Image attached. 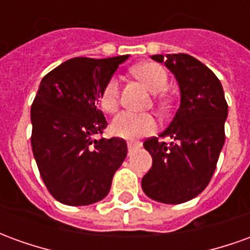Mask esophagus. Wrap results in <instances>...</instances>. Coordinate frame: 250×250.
I'll use <instances>...</instances> for the list:
<instances>
[{
  "instance_id": "esophagus-1",
  "label": "esophagus",
  "mask_w": 250,
  "mask_h": 250,
  "mask_svg": "<svg viewBox=\"0 0 250 250\" xmlns=\"http://www.w3.org/2000/svg\"><path fill=\"white\" fill-rule=\"evenodd\" d=\"M128 151H134V150H136V148H139V147L142 146L141 142H128Z\"/></svg>"
}]
</instances>
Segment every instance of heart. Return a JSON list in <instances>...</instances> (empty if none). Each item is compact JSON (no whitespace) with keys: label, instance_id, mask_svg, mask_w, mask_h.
Here are the masks:
<instances>
[{"label":"heart","instance_id":"1","mask_svg":"<svg viewBox=\"0 0 250 250\" xmlns=\"http://www.w3.org/2000/svg\"><path fill=\"white\" fill-rule=\"evenodd\" d=\"M135 75L146 87L154 93L162 92L166 89L168 83L167 72L157 62H145L134 69ZM100 104L104 111L115 112L119 105V80L111 77L104 85L100 95ZM157 128V120L150 114H136L131 111H123L115 116L111 123L112 134L127 141H134L136 138L148 135Z\"/></svg>","mask_w":250,"mask_h":250}]
</instances>
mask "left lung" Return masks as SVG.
<instances>
[{
    "label": "left lung",
    "mask_w": 250,
    "mask_h": 250,
    "mask_svg": "<svg viewBox=\"0 0 250 250\" xmlns=\"http://www.w3.org/2000/svg\"><path fill=\"white\" fill-rule=\"evenodd\" d=\"M177 79L181 92L179 108L161 138L143 143L151 154L152 166L142 178L147 197L162 204H184L205 190L213 177L225 143L228 118L224 89L213 72L185 53L154 55Z\"/></svg>",
    "instance_id": "obj_1"
}]
</instances>
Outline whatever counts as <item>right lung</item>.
I'll return each mask as SVG.
<instances>
[{
  "instance_id": "add662e5",
  "label": "right lung",
  "mask_w": 250,
  "mask_h": 250,
  "mask_svg": "<svg viewBox=\"0 0 250 250\" xmlns=\"http://www.w3.org/2000/svg\"><path fill=\"white\" fill-rule=\"evenodd\" d=\"M127 59L75 57L41 80L30 108L32 150L44 184L62 204L102 201L125 159V139L95 135L107 127L98 108L102 91Z\"/></svg>"
}]
</instances>
